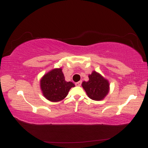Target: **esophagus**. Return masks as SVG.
Here are the masks:
<instances>
[{
	"mask_svg": "<svg viewBox=\"0 0 148 148\" xmlns=\"http://www.w3.org/2000/svg\"><path fill=\"white\" fill-rule=\"evenodd\" d=\"M81 84H82V81H79V82H78L75 83V85H76V86H80Z\"/></svg>",
	"mask_w": 148,
	"mask_h": 148,
	"instance_id": "obj_1",
	"label": "esophagus"
}]
</instances>
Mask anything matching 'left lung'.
<instances>
[{
	"mask_svg": "<svg viewBox=\"0 0 148 148\" xmlns=\"http://www.w3.org/2000/svg\"><path fill=\"white\" fill-rule=\"evenodd\" d=\"M88 77L89 80L84 81L82 84L87 95L92 100H103L109 92V81L95 70H93Z\"/></svg>",
	"mask_w": 148,
	"mask_h": 148,
	"instance_id": "obj_1",
	"label": "left lung"
}]
</instances>
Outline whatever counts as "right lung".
Segmentation results:
<instances>
[{
    "instance_id": "add662e5",
    "label": "right lung",
    "mask_w": 148,
    "mask_h": 148,
    "mask_svg": "<svg viewBox=\"0 0 148 148\" xmlns=\"http://www.w3.org/2000/svg\"><path fill=\"white\" fill-rule=\"evenodd\" d=\"M62 69H54L42 77L40 88L47 99L52 102L62 101L66 97L70 89L75 86L72 82L64 79Z\"/></svg>"
}]
</instances>
